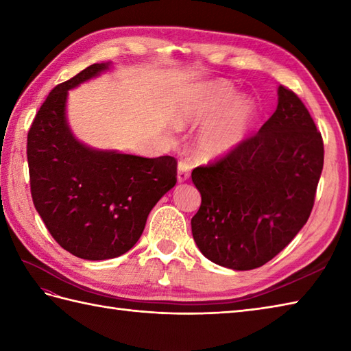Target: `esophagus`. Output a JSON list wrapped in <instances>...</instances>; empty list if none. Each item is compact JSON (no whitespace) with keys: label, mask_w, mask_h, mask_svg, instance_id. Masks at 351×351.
Returning <instances> with one entry per match:
<instances>
[{"label":"esophagus","mask_w":351,"mask_h":351,"mask_svg":"<svg viewBox=\"0 0 351 351\" xmlns=\"http://www.w3.org/2000/svg\"><path fill=\"white\" fill-rule=\"evenodd\" d=\"M190 164L185 162V161H180L178 162V181L184 182L187 181L190 178Z\"/></svg>","instance_id":"1"}]
</instances>
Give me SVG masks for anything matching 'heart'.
Returning a JSON list of instances; mask_svg holds the SVG:
<instances>
[{
  "label": "heart",
  "instance_id": "1",
  "mask_svg": "<svg viewBox=\"0 0 351 351\" xmlns=\"http://www.w3.org/2000/svg\"><path fill=\"white\" fill-rule=\"evenodd\" d=\"M237 96L228 81H211L197 87L175 110V121L185 126L196 123L225 106L217 116L206 121L196 136L195 146L199 156L214 160L225 156L240 146L247 137L258 114L255 101L247 96Z\"/></svg>",
  "mask_w": 351,
  "mask_h": 351
}]
</instances>
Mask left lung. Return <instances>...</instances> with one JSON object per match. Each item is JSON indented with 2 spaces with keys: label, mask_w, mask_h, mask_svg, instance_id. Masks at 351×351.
Instances as JSON below:
<instances>
[{
  "label": "left lung",
  "mask_w": 351,
  "mask_h": 351,
  "mask_svg": "<svg viewBox=\"0 0 351 351\" xmlns=\"http://www.w3.org/2000/svg\"><path fill=\"white\" fill-rule=\"evenodd\" d=\"M278 108L255 136L206 167L193 184L199 250L214 264L253 270L273 259L308 221L324 162L322 134L299 96L278 87Z\"/></svg>",
  "instance_id": "obj_1"
}]
</instances>
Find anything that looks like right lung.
I'll use <instances>...</instances> for the list:
<instances>
[{"label": "right lung", "instance_id": "add662e5", "mask_svg": "<svg viewBox=\"0 0 351 351\" xmlns=\"http://www.w3.org/2000/svg\"><path fill=\"white\" fill-rule=\"evenodd\" d=\"M108 68L95 63L52 88L27 140L37 213L64 250L88 261L117 258L134 247L149 213L176 184L173 156L102 151L73 136L66 117L68 92Z\"/></svg>", "mask_w": 351, "mask_h": 351}]
</instances>
